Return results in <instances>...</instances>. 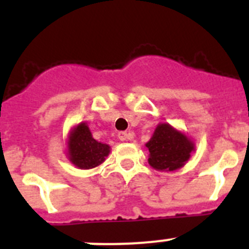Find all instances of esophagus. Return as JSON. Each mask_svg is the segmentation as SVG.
Wrapping results in <instances>:
<instances>
[{"mask_svg":"<svg viewBox=\"0 0 249 249\" xmlns=\"http://www.w3.org/2000/svg\"><path fill=\"white\" fill-rule=\"evenodd\" d=\"M118 138H120L121 141H129V140H132V135L129 133V132L121 131V132H118Z\"/></svg>","mask_w":249,"mask_h":249,"instance_id":"1","label":"esophagus"}]
</instances>
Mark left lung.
I'll list each match as a JSON object with an SVG mask.
<instances>
[{
  "label": "left lung",
  "mask_w": 249,
  "mask_h": 249,
  "mask_svg": "<svg viewBox=\"0 0 249 249\" xmlns=\"http://www.w3.org/2000/svg\"><path fill=\"white\" fill-rule=\"evenodd\" d=\"M146 147L149 166L166 172L182 168L195 151L193 141L168 123L158 124Z\"/></svg>",
  "instance_id": "8db88e82"
}]
</instances>
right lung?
Returning <instances> with one entry per match:
<instances>
[{"mask_svg":"<svg viewBox=\"0 0 249 249\" xmlns=\"http://www.w3.org/2000/svg\"><path fill=\"white\" fill-rule=\"evenodd\" d=\"M111 147L92 137L89 126L81 122L71 129L67 141V156L72 163L81 169H89L103 163Z\"/></svg>","mask_w":249,"mask_h":249,"instance_id":"right-lung-1","label":"right lung"}]
</instances>
